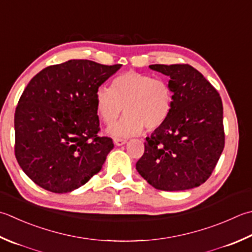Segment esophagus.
I'll return each instance as SVG.
<instances>
[{
  "label": "esophagus",
  "instance_id": "34e87169",
  "mask_svg": "<svg viewBox=\"0 0 252 252\" xmlns=\"http://www.w3.org/2000/svg\"><path fill=\"white\" fill-rule=\"evenodd\" d=\"M126 140H125V139H116L115 140V144L118 146H121L123 144H126Z\"/></svg>",
  "mask_w": 252,
  "mask_h": 252
}]
</instances>
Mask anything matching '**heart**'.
Returning a JSON list of instances; mask_svg holds the SVG:
<instances>
[{"label":"heart","mask_w":252,"mask_h":252,"mask_svg":"<svg viewBox=\"0 0 252 252\" xmlns=\"http://www.w3.org/2000/svg\"><path fill=\"white\" fill-rule=\"evenodd\" d=\"M95 106L106 126L113 125L122 111L126 115L119 125L110 127L111 135H135L144 127L154 131L164 125L171 110L172 91L164 78L127 71L113 78L111 88H97Z\"/></svg>","instance_id":"heart-1"}]
</instances>
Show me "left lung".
<instances>
[{
  "instance_id": "obj_1",
  "label": "left lung",
  "mask_w": 252,
  "mask_h": 252,
  "mask_svg": "<svg viewBox=\"0 0 252 252\" xmlns=\"http://www.w3.org/2000/svg\"><path fill=\"white\" fill-rule=\"evenodd\" d=\"M169 76L172 106L164 125L146 137L139 174L155 189L181 191L210 178L225 145L219 92L189 64H153Z\"/></svg>"
}]
</instances>
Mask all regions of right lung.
Returning <instances> with one entry per match:
<instances>
[{
    "mask_svg": "<svg viewBox=\"0 0 252 252\" xmlns=\"http://www.w3.org/2000/svg\"><path fill=\"white\" fill-rule=\"evenodd\" d=\"M120 67L70 60L28 83L15 110V156L34 184L66 193L100 171L113 142L98 135L95 93Z\"/></svg>",
    "mask_w": 252,
    "mask_h": 252,
    "instance_id": "obj_1",
    "label": "right lung"
}]
</instances>
